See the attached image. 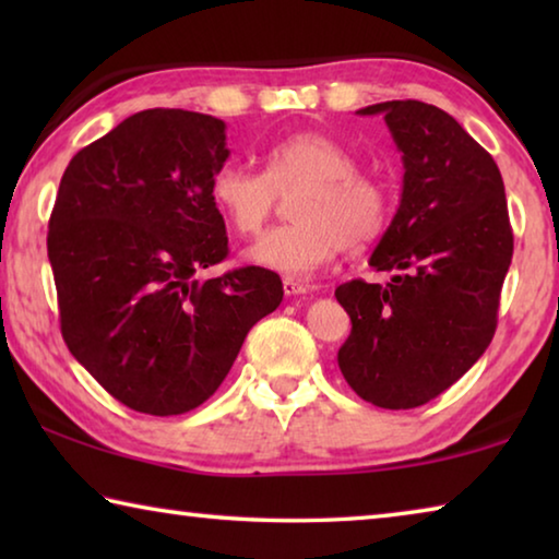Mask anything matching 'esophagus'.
Instances as JSON below:
<instances>
[{
    "label": "esophagus",
    "instance_id": "34e87169",
    "mask_svg": "<svg viewBox=\"0 0 559 559\" xmlns=\"http://www.w3.org/2000/svg\"><path fill=\"white\" fill-rule=\"evenodd\" d=\"M283 293H286V296H302V293H310V286L286 276L283 278Z\"/></svg>",
    "mask_w": 559,
    "mask_h": 559
}]
</instances>
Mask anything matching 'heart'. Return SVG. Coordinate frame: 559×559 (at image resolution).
<instances>
[{"label": "heart", "instance_id": "b5f03b06", "mask_svg": "<svg viewBox=\"0 0 559 559\" xmlns=\"http://www.w3.org/2000/svg\"><path fill=\"white\" fill-rule=\"evenodd\" d=\"M296 222L246 249V261L288 278H308L340 251H362L386 231L392 194L382 179L357 173V159L316 130L293 132L263 153V173L236 163L216 167L210 197L239 236H257L288 197Z\"/></svg>", "mask_w": 559, "mask_h": 559}]
</instances>
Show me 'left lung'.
<instances>
[{
  "label": "left lung",
  "instance_id": "obj_1",
  "mask_svg": "<svg viewBox=\"0 0 559 559\" xmlns=\"http://www.w3.org/2000/svg\"><path fill=\"white\" fill-rule=\"evenodd\" d=\"M384 116L402 153V200L372 251L386 286L347 281L353 320L337 349L347 384L382 409H414L466 374L496 333L513 259L500 169L449 112L421 100L357 110Z\"/></svg>",
  "mask_w": 559,
  "mask_h": 559
}]
</instances>
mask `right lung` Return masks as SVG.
Returning a JSON list of instances; mask_svg holds the SVG:
<instances>
[{
    "instance_id": "right-lung-1",
    "label": "right lung",
    "mask_w": 559,
    "mask_h": 559,
    "mask_svg": "<svg viewBox=\"0 0 559 559\" xmlns=\"http://www.w3.org/2000/svg\"><path fill=\"white\" fill-rule=\"evenodd\" d=\"M226 122L135 112L75 153L49 222V261L71 355L130 409L185 414L219 390L249 330L281 306L278 273L200 281L229 253L210 197Z\"/></svg>"
}]
</instances>
